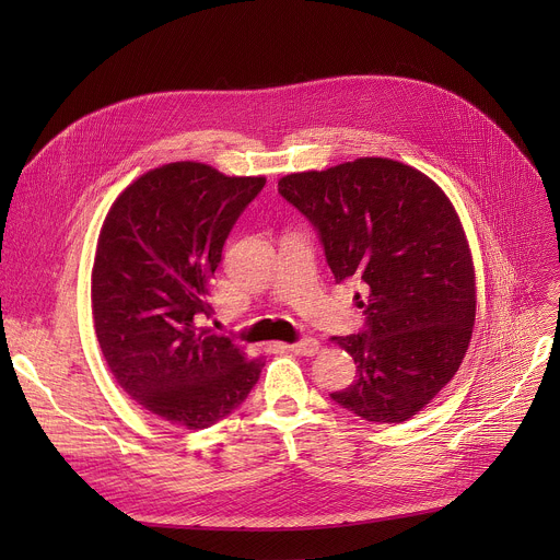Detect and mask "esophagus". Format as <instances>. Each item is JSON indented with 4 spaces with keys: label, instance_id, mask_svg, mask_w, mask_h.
Masks as SVG:
<instances>
[{
    "label": "esophagus",
    "instance_id": "34e87169",
    "mask_svg": "<svg viewBox=\"0 0 560 560\" xmlns=\"http://www.w3.org/2000/svg\"><path fill=\"white\" fill-rule=\"evenodd\" d=\"M288 348H290V352H294V354L314 357V354L318 352V341L312 339V337H305V339H301V341H296V343H290Z\"/></svg>",
    "mask_w": 560,
    "mask_h": 560
}]
</instances>
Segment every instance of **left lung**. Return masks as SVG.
<instances>
[{
  "label": "left lung",
  "instance_id": "left-lung-1",
  "mask_svg": "<svg viewBox=\"0 0 560 560\" xmlns=\"http://www.w3.org/2000/svg\"><path fill=\"white\" fill-rule=\"evenodd\" d=\"M279 192L314 225L337 283L363 288L365 328L335 337L357 381L332 401L372 423L412 419L471 339L474 264L454 206L430 177L383 156L288 175Z\"/></svg>",
  "mask_w": 560,
  "mask_h": 560
}]
</instances>
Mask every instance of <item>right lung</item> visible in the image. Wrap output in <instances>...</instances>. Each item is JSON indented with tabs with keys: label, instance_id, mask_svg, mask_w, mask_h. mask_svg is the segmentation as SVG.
Here are the masks:
<instances>
[{
	"label": "right lung",
	"instance_id": "obj_1",
	"mask_svg": "<svg viewBox=\"0 0 560 560\" xmlns=\"http://www.w3.org/2000/svg\"><path fill=\"white\" fill-rule=\"evenodd\" d=\"M266 177H225L175 162L148 171L113 203L93 266V316L117 383L150 415L203 430L242 406L264 359L201 326L210 281L238 214Z\"/></svg>",
	"mask_w": 560,
	"mask_h": 560
}]
</instances>
